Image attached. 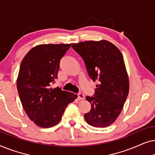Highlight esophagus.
<instances>
[{"label": "esophagus", "instance_id": "1", "mask_svg": "<svg viewBox=\"0 0 155 155\" xmlns=\"http://www.w3.org/2000/svg\"><path fill=\"white\" fill-rule=\"evenodd\" d=\"M78 99H80V100H82V99H84V95L83 93H82V92L78 93Z\"/></svg>", "mask_w": 155, "mask_h": 155}]
</instances>
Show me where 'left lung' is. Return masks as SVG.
<instances>
[{"label": "left lung", "instance_id": "8db88e82", "mask_svg": "<svg viewBox=\"0 0 155 155\" xmlns=\"http://www.w3.org/2000/svg\"><path fill=\"white\" fill-rule=\"evenodd\" d=\"M72 47L84 60L89 77L98 82L93 97H86L91 110L84 114V119L92 126H109L119 116L129 92L123 55L106 40L80 42Z\"/></svg>", "mask_w": 155, "mask_h": 155}]
</instances>
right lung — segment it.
<instances>
[{
    "label": "right lung",
    "mask_w": 155,
    "mask_h": 155,
    "mask_svg": "<svg viewBox=\"0 0 155 155\" xmlns=\"http://www.w3.org/2000/svg\"><path fill=\"white\" fill-rule=\"evenodd\" d=\"M71 44L37 46L21 63L17 80L21 103L29 119L41 128L58 124L68 104L78 97L58 87H51L58 78L61 59Z\"/></svg>",
    "instance_id": "add662e5"
}]
</instances>
